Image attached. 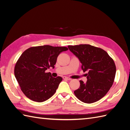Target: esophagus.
Instances as JSON below:
<instances>
[{"mask_svg":"<svg viewBox=\"0 0 130 130\" xmlns=\"http://www.w3.org/2000/svg\"><path fill=\"white\" fill-rule=\"evenodd\" d=\"M63 79H66V80H71V78H68V77H63Z\"/></svg>","mask_w":130,"mask_h":130,"instance_id":"esophagus-1","label":"esophagus"}]
</instances>
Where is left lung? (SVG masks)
I'll return each instance as SVG.
<instances>
[{"mask_svg":"<svg viewBox=\"0 0 130 130\" xmlns=\"http://www.w3.org/2000/svg\"><path fill=\"white\" fill-rule=\"evenodd\" d=\"M68 47L79 59L83 72L88 71L87 82L79 81V88L74 91L75 95L85 103L99 100L114 82L116 70L114 61L105 51L99 47L87 44Z\"/></svg>","mask_w":130,"mask_h":130,"instance_id":"1","label":"left lung"}]
</instances>
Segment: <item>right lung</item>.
<instances>
[{
  "label": "right lung",
  "instance_id": "obj_1",
  "mask_svg": "<svg viewBox=\"0 0 130 130\" xmlns=\"http://www.w3.org/2000/svg\"><path fill=\"white\" fill-rule=\"evenodd\" d=\"M68 50L66 47L44 45L30 47L22 53L15 66L14 74L25 96L40 103L53 96L62 78H53L45 71L54 68L59 53Z\"/></svg>",
  "mask_w": 130,
  "mask_h": 130
}]
</instances>
